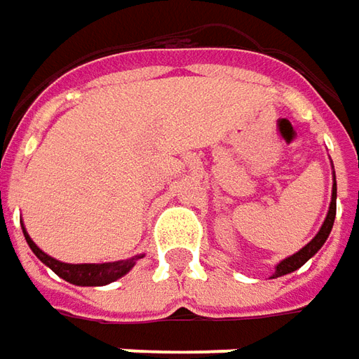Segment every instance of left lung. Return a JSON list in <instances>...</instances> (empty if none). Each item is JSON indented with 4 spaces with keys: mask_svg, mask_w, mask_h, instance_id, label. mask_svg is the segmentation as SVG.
Returning <instances> with one entry per match:
<instances>
[{
    "mask_svg": "<svg viewBox=\"0 0 359 359\" xmlns=\"http://www.w3.org/2000/svg\"><path fill=\"white\" fill-rule=\"evenodd\" d=\"M334 218H336V180H334V189H332V202H330V208H328V214H326V220H324L320 231H318V233L313 238V241H311V243H306L301 251H297L294 255L287 257V259H283V262L277 265V271H275V275H273L271 279H275V277H283V275H287V273H292L294 269H299V267H302L304 263L309 262L314 253L324 245V241H326L328 233H330V230H332Z\"/></svg>",
    "mask_w": 359,
    "mask_h": 359,
    "instance_id": "8db88e82",
    "label": "left lung"
}]
</instances>
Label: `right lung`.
I'll use <instances>...</instances> for the list:
<instances>
[{"label":"right lung","mask_w":359,"mask_h":359,"mask_svg":"<svg viewBox=\"0 0 359 359\" xmlns=\"http://www.w3.org/2000/svg\"><path fill=\"white\" fill-rule=\"evenodd\" d=\"M25 240L29 243V248L33 250L36 257L41 262L48 265L53 271L57 273L58 277H62L65 281L72 283V285H80V287H102L114 283L119 277H123L126 273L135 265L137 259H141L143 255H135L131 259H123V262H111V263H82V265H72V263H62L53 259L50 255H46L45 251L39 250L35 245V241L29 238V233L23 228Z\"/></svg>","instance_id":"add662e5"}]
</instances>
